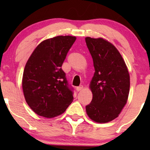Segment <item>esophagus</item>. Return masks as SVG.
Returning a JSON list of instances; mask_svg holds the SVG:
<instances>
[{
	"instance_id": "obj_1",
	"label": "esophagus",
	"mask_w": 150,
	"mask_h": 150,
	"mask_svg": "<svg viewBox=\"0 0 150 150\" xmlns=\"http://www.w3.org/2000/svg\"><path fill=\"white\" fill-rule=\"evenodd\" d=\"M82 89H83V86L82 85L79 86V87H76V90L77 91V92H80V91H82Z\"/></svg>"
}]
</instances>
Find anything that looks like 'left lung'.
I'll return each instance as SVG.
<instances>
[{
    "label": "left lung",
    "mask_w": 150,
    "mask_h": 150,
    "mask_svg": "<svg viewBox=\"0 0 150 150\" xmlns=\"http://www.w3.org/2000/svg\"><path fill=\"white\" fill-rule=\"evenodd\" d=\"M94 72L89 89L92 100L86 106L93 121L105 123L118 116L128 101L130 75L118 49L103 38L86 37Z\"/></svg>",
    "instance_id": "1"
}]
</instances>
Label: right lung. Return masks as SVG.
Segmentation results:
<instances>
[{
  "label": "right lung",
  "instance_id": "1",
  "mask_svg": "<svg viewBox=\"0 0 150 150\" xmlns=\"http://www.w3.org/2000/svg\"><path fill=\"white\" fill-rule=\"evenodd\" d=\"M76 37L57 36L38 45L26 63L22 89L26 102L34 113L45 118L63 113L73 102V92L61 69Z\"/></svg>",
  "mask_w": 150,
  "mask_h": 150
}]
</instances>
